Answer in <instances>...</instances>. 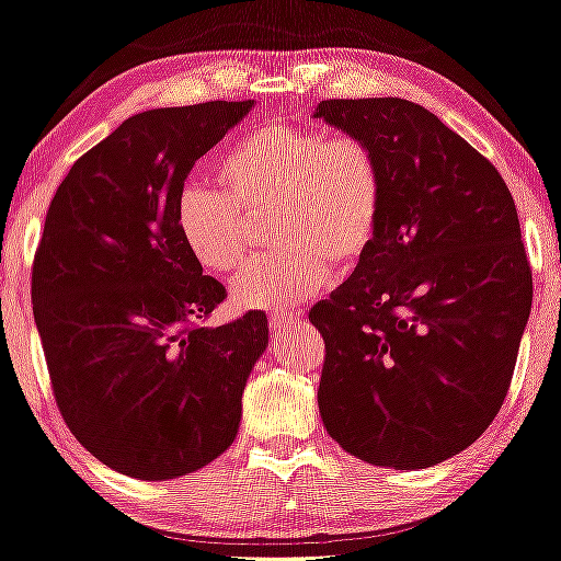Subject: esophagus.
Wrapping results in <instances>:
<instances>
[{
    "mask_svg": "<svg viewBox=\"0 0 561 561\" xmlns=\"http://www.w3.org/2000/svg\"><path fill=\"white\" fill-rule=\"evenodd\" d=\"M270 328H272V334L277 340L291 337V332L299 328V317L297 314H284V312H272L270 314Z\"/></svg>",
    "mask_w": 561,
    "mask_h": 561,
    "instance_id": "obj_1",
    "label": "esophagus"
}]
</instances>
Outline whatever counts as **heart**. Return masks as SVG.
<instances>
[{"label": "heart", "mask_w": 561, "mask_h": 561, "mask_svg": "<svg viewBox=\"0 0 561 561\" xmlns=\"http://www.w3.org/2000/svg\"><path fill=\"white\" fill-rule=\"evenodd\" d=\"M221 191L186 183L175 227L211 274L247 259V219L274 214L277 254L233 284L241 307L284 309L317 295L330 266L350 272L370 252L386 214V171L365 138L314 125H266L221 158Z\"/></svg>", "instance_id": "b5f03b06"}]
</instances>
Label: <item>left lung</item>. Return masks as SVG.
Here are the masks:
<instances>
[{"instance_id": "1", "label": "left lung", "mask_w": 561, "mask_h": 561, "mask_svg": "<svg viewBox=\"0 0 561 561\" xmlns=\"http://www.w3.org/2000/svg\"><path fill=\"white\" fill-rule=\"evenodd\" d=\"M386 171L378 239L309 312L324 340L317 403L330 436L375 466H436L504 403L531 309V266L496 165L400 98L322 100Z\"/></svg>"}]
</instances>
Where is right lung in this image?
<instances>
[{
  "label": "right lung",
  "mask_w": 561,
  "mask_h": 561,
  "mask_svg": "<svg viewBox=\"0 0 561 561\" xmlns=\"http://www.w3.org/2000/svg\"><path fill=\"white\" fill-rule=\"evenodd\" d=\"M252 105L133 115L75 161L49 204L32 262L49 382L72 436L133 479H175L221 456L270 342L259 309L204 328L227 289L175 227L186 175Z\"/></svg>",
  "instance_id": "1"
}]
</instances>
